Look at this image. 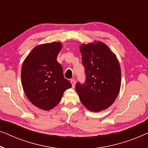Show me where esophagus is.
I'll use <instances>...</instances> for the list:
<instances>
[{"instance_id":"esophagus-1","label":"esophagus","mask_w":148,"mask_h":148,"mask_svg":"<svg viewBox=\"0 0 148 148\" xmlns=\"http://www.w3.org/2000/svg\"><path fill=\"white\" fill-rule=\"evenodd\" d=\"M70 82H71V84H72V88H74L75 84H76V82H75V80H74V79H72V80H70Z\"/></svg>"}]
</instances>
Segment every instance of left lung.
Returning a JSON list of instances; mask_svg holds the SVG:
<instances>
[{"instance_id": "obj_1", "label": "left lung", "mask_w": 148, "mask_h": 148, "mask_svg": "<svg viewBox=\"0 0 148 148\" xmlns=\"http://www.w3.org/2000/svg\"><path fill=\"white\" fill-rule=\"evenodd\" d=\"M86 80L76 84L80 101L91 111L107 109L115 101L121 86V68L116 56L105 43L97 42L80 47Z\"/></svg>"}]
</instances>
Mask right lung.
Instances as JSON below:
<instances>
[{"label": "right lung", "mask_w": 148, "mask_h": 148, "mask_svg": "<svg viewBox=\"0 0 148 148\" xmlns=\"http://www.w3.org/2000/svg\"><path fill=\"white\" fill-rule=\"evenodd\" d=\"M62 49L60 42L37 45L23 64L21 82L31 103L43 110H50L60 103L64 91L72 87L64 77L57 61Z\"/></svg>", "instance_id": "1"}]
</instances>
